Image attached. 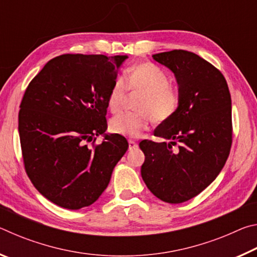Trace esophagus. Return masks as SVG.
<instances>
[{
	"label": "esophagus",
	"mask_w": 257,
	"mask_h": 257,
	"mask_svg": "<svg viewBox=\"0 0 257 257\" xmlns=\"http://www.w3.org/2000/svg\"><path fill=\"white\" fill-rule=\"evenodd\" d=\"M128 144H129V150H134V149H136V147H138V144L135 141H132V139H130V141H128Z\"/></svg>",
	"instance_id": "1"
}]
</instances>
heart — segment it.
Returning <instances> with one entry per match:
<instances>
[{
  "instance_id": "obj_1",
  "label": "heart",
  "mask_w": 257,
  "mask_h": 257,
  "mask_svg": "<svg viewBox=\"0 0 257 257\" xmlns=\"http://www.w3.org/2000/svg\"><path fill=\"white\" fill-rule=\"evenodd\" d=\"M127 88L132 93H143L139 98V112H122L113 116L110 130L125 137H138L149 128L150 119L156 123L164 122L176 114L180 106V94L170 87L167 73L150 62H141L132 68L127 77L118 78L107 96V107L111 112L122 108L127 98Z\"/></svg>"
}]
</instances>
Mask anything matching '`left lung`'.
Instances as JSON below:
<instances>
[{
	"label": "left lung",
	"instance_id": "left-lung-1",
	"mask_svg": "<svg viewBox=\"0 0 257 257\" xmlns=\"http://www.w3.org/2000/svg\"><path fill=\"white\" fill-rule=\"evenodd\" d=\"M152 56L175 73L181 102L155 129L154 136L165 142L139 143L145 154L142 178L161 201L179 204L197 196L224 167L232 143L231 97L222 73L193 52Z\"/></svg>",
	"mask_w": 257,
	"mask_h": 257
}]
</instances>
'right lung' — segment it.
Returning a JSON list of instances; mask_svg holds the SVG:
<instances>
[{
	"instance_id": "right-lung-1",
	"label": "right lung",
	"mask_w": 257,
	"mask_h": 257,
	"mask_svg": "<svg viewBox=\"0 0 257 257\" xmlns=\"http://www.w3.org/2000/svg\"><path fill=\"white\" fill-rule=\"evenodd\" d=\"M125 59L56 56L26 89L18 127L25 169L35 188L56 205H92L128 150L123 136L105 134L107 96ZM99 134L102 145L86 146Z\"/></svg>"
}]
</instances>
